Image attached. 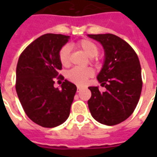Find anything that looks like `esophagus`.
Segmentation results:
<instances>
[{
    "label": "esophagus",
    "mask_w": 157,
    "mask_h": 157,
    "mask_svg": "<svg viewBox=\"0 0 157 157\" xmlns=\"http://www.w3.org/2000/svg\"><path fill=\"white\" fill-rule=\"evenodd\" d=\"M82 90V86H77V92H80Z\"/></svg>",
    "instance_id": "1"
}]
</instances>
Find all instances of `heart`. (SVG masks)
<instances>
[{"mask_svg":"<svg viewBox=\"0 0 157 157\" xmlns=\"http://www.w3.org/2000/svg\"><path fill=\"white\" fill-rule=\"evenodd\" d=\"M75 46L85 53L92 59H95V56L98 53V47L95 43L89 39H82L76 42ZM59 59L63 66H68L70 65V48L65 45L62 47L59 53ZM93 75V71L91 68H75L71 69L67 73V78L71 82L77 85H84L87 79Z\"/></svg>","mask_w":157,"mask_h":157,"instance_id":"heart-1","label":"heart"}]
</instances>
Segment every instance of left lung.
<instances>
[{
	"label": "left lung",
	"instance_id": "1",
	"mask_svg": "<svg viewBox=\"0 0 157 157\" xmlns=\"http://www.w3.org/2000/svg\"><path fill=\"white\" fill-rule=\"evenodd\" d=\"M99 42L104 49V60L97 79L106 92L98 86H89L92 97L88 107L93 118L105 125H115L131 115L142 90L140 60L131 46L111 33L87 34Z\"/></svg>",
	"mask_w": 157,
	"mask_h": 157
}]
</instances>
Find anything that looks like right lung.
<instances>
[{
    "mask_svg": "<svg viewBox=\"0 0 157 157\" xmlns=\"http://www.w3.org/2000/svg\"><path fill=\"white\" fill-rule=\"evenodd\" d=\"M70 36L47 33L27 47L17 65L16 91L23 110L33 122L45 128L62 124L68 118L76 86L65 80L61 88L54 86L62 65L60 48ZM63 76H61V78Z\"/></svg>",
    "mask_w": 157,
    "mask_h": 157,
    "instance_id": "obj_1",
    "label": "right lung"
}]
</instances>
